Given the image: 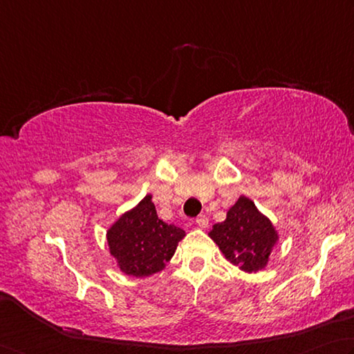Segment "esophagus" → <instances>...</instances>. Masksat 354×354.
<instances>
[{"label":"esophagus","instance_id":"34e87169","mask_svg":"<svg viewBox=\"0 0 354 354\" xmlns=\"http://www.w3.org/2000/svg\"><path fill=\"white\" fill-rule=\"evenodd\" d=\"M196 224H197V227L205 228V227H208V218H207L205 214L197 216V218H196Z\"/></svg>","mask_w":354,"mask_h":354}]
</instances>
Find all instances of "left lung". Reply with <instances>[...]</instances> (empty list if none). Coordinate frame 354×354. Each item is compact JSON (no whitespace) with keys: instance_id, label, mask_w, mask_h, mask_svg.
<instances>
[{"instance_id":"8db88e82","label":"left lung","mask_w":354,"mask_h":354,"mask_svg":"<svg viewBox=\"0 0 354 354\" xmlns=\"http://www.w3.org/2000/svg\"><path fill=\"white\" fill-rule=\"evenodd\" d=\"M208 234L228 261L244 272L264 269L278 241L270 219L245 196L239 197L227 212L225 221L214 224Z\"/></svg>"}]
</instances>
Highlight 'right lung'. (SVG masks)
Instances as JSON below:
<instances>
[{
    "label": "right lung",
    "instance_id": "right-lung-1",
    "mask_svg": "<svg viewBox=\"0 0 354 354\" xmlns=\"http://www.w3.org/2000/svg\"><path fill=\"white\" fill-rule=\"evenodd\" d=\"M183 238L180 227L158 219L151 194L107 230L110 255L121 272L136 278L163 270Z\"/></svg>",
    "mask_w": 354,
    "mask_h": 354
}]
</instances>
